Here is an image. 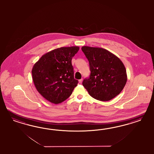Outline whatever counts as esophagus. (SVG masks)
I'll use <instances>...</instances> for the list:
<instances>
[{"label":"esophagus","instance_id":"34e87169","mask_svg":"<svg viewBox=\"0 0 154 154\" xmlns=\"http://www.w3.org/2000/svg\"><path fill=\"white\" fill-rule=\"evenodd\" d=\"M82 81H83V79H79V84H82Z\"/></svg>","mask_w":154,"mask_h":154}]
</instances>
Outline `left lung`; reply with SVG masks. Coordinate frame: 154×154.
Wrapping results in <instances>:
<instances>
[{"label": "left lung", "instance_id": "8db88e82", "mask_svg": "<svg viewBox=\"0 0 154 154\" xmlns=\"http://www.w3.org/2000/svg\"><path fill=\"white\" fill-rule=\"evenodd\" d=\"M82 51L89 60L91 73L82 85L90 96L108 101L120 93L127 81L125 67L121 60L106 49L83 46Z\"/></svg>", "mask_w": 154, "mask_h": 154}]
</instances>
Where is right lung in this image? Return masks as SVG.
I'll list each match as a JSON object with an SVG mask.
<instances>
[{
  "label": "right lung",
  "mask_w": 154,
  "mask_h": 154,
  "mask_svg": "<svg viewBox=\"0 0 154 154\" xmlns=\"http://www.w3.org/2000/svg\"><path fill=\"white\" fill-rule=\"evenodd\" d=\"M78 46L63 47L44 54L32 70L38 93L48 101L59 104L70 97L79 83L74 78L72 57Z\"/></svg>",
  "instance_id": "add662e5"
}]
</instances>
